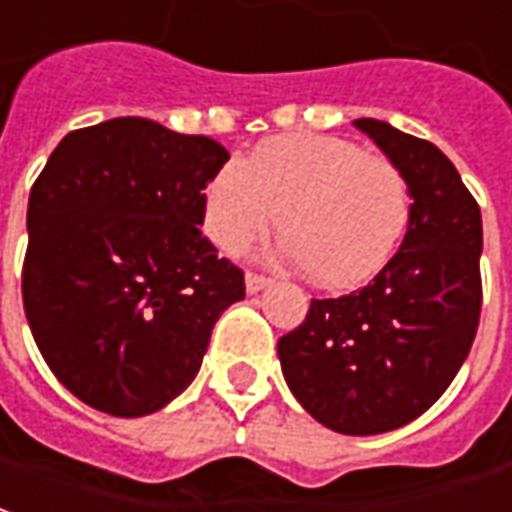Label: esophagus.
I'll list each match as a JSON object with an SVG mask.
<instances>
[{
	"label": "esophagus",
	"instance_id": "34e87169",
	"mask_svg": "<svg viewBox=\"0 0 512 512\" xmlns=\"http://www.w3.org/2000/svg\"><path fill=\"white\" fill-rule=\"evenodd\" d=\"M270 284H273V281H270V278H264V275H256V273L245 275V289H248V295L262 292V289H267Z\"/></svg>",
	"mask_w": 512,
	"mask_h": 512
}]
</instances>
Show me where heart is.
<instances>
[{
  "mask_svg": "<svg viewBox=\"0 0 512 512\" xmlns=\"http://www.w3.org/2000/svg\"><path fill=\"white\" fill-rule=\"evenodd\" d=\"M279 217H274V212ZM411 217L402 170L342 137H275L231 159L204 190V231L239 253L278 223V256L317 286L353 289L383 270Z\"/></svg>",
  "mask_w": 512,
  "mask_h": 512,
  "instance_id": "heart-1",
  "label": "heart"
}]
</instances>
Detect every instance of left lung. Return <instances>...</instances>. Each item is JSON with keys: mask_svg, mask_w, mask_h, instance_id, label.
<instances>
[{"mask_svg": "<svg viewBox=\"0 0 512 512\" xmlns=\"http://www.w3.org/2000/svg\"><path fill=\"white\" fill-rule=\"evenodd\" d=\"M355 126L408 181V231L372 284L311 300L303 325L281 336L278 358L317 422L378 436L422 416L469 355L482 306V217L441 148L375 118Z\"/></svg>", "mask_w": 512, "mask_h": 512, "instance_id": "1", "label": "left lung"}]
</instances>
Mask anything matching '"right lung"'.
Wrapping results in <instances>:
<instances>
[{
    "label": "right lung",
    "instance_id": "right-lung-1",
    "mask_svg": "<svg viewBox=\"0 0 512 512\" xmlns=\"http://www.w3.org/2000/svg\"><path fill=\"white\" fill-rule=\"evenodd\" d=\"M228 151L148 118L68 132L32 184L24 311L74 397L146 416L190 386L245 278L201 234Z\"/></svg>",
    "mask_w": 512,
    "mask_h": 512
}]
</instances>
